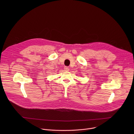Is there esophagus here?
<instances>
[{"instance_id":"34e87169","label":"esophagus","mask_w":134,"mask_h":134,"mask_svg":"<svg viewBox=\"0 0 134 134\" xmlns=\"http://www.w3.org/2000/svg\"><path fill=\"white\" fill-rule=\"evenodd\" d=\"M64 69H65V71H69V67H67V66H65V67H64Z\"/></svg>"}]
</instances>
